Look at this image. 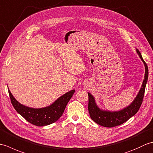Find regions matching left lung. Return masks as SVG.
<instances>
[{
	"instance_id": "obj_1",
	"label": "left lung",
	"mask_w": 153,
	"mask_h": 153,
	"mask_svg": "<svg viewBox=\"0 0 153 153\" xmlns=\"http://www.w3.org/2000/svg\"><path fill=\"white\" fill-rule=\"evenodd\" d=\"M136 52H137L139 56L140 57L142 62L144 64L145 68L144 77L145 78L143 79V82L141 87L140 90H139L138 94L130 105L126 106L124 108L118 110V111L105 110L100 109L97 106L94 97L90 93H88V110L89 115L91 118L94 122L98 123L99 125L106 127V128H112V127L121 125L123 123L128 121L132 116H134L138 112L139 108H140L143 102V99L146 84H147L148 79L149 70L147 64L145 63L144 60L143 59L141 54L137 48H136Z\"/></svg>"
}]
</instances>
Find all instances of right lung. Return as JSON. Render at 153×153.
<instances>
[{"mask_svg":"<svg viewBox=\"0 0 153 153\" xmlns=\"http://www.w3.org/2000/svg\"><path fill=\"white\" fill-rule=\"evenodd\" d=\"M74 93V89L71 90L60 97L50 106L44 108H34L19 103L8 89L10 98L15 110L27 122L37 126H47L56 122L62 115L68 102Z\"/></svg>","mask_w":153,"mask_h":153,"instance_id":"right-lung-1","label":"right lung"}]
</instances>
